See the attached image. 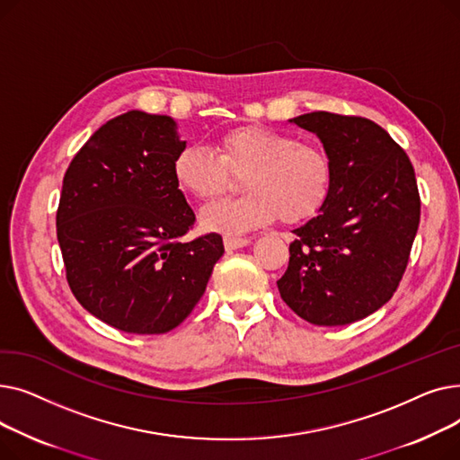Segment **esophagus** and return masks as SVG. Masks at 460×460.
<instances>
[{
    "label": "esophagus",
    "instance_id": "esophagus-1",
    "mask_svg": "<svg viewBox=\"0 0 460 460\" xmlns=\"http://www.w3.org/2000/svg\"><path fill=\"white\" fill-rule=\"evenodd\" d=\"M252 243L250 238H243V236H224V244L226 250H238V248H244Z\"/></svg>",
    "mask_w": 460,
    "mask_h": 460
}]
</instances>
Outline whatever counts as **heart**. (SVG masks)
Here are the masks:
<instances>
[{
    "label": "heart",
    "mask_w": 460,
    "mask_h": 460,
    "mask_svg": "<svg viewBox=\"0 0 460 460\" xmlns=\"http://www.w3.org/2000/svg\"><path fill=\"white\" fill-rule=\"evenodd\" d=\"M243 177V198L217 201L201 210V226L231 234L272 224L304 222L326 203L333 162L317 141L262 125H240L216 139V153L188 145L173 160V179L191 198L210 201Z\"/></svg>",
    "instance_id": "obj_1"
}]
</instances>
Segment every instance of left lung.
I'll use <instances>...</instances> for the list:
<instances>
[{
  "label": "left lung",
  "instance_id": "obj_1",
  "mask_svg": "<svg viewBox=\"0 0 460 460\" xmlns=\"http://www.w3.org/2000/svg\"><path fill=\"white\" fill-rule=\"evenodd\" d=\"M291 123L319 136L333 182L319 216L293 231L279 295L311 324H350L388 302L402 279L421 210L414 167L366 117L313 111Z\"/></svg>",
  "mask_w": 460,
  "mask_h": 460
}]
</instances>
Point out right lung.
Wrapping results in <instances>:
<instances>
[{"label":"right lung","instance_id":"add662e5","mask_svg":"<svg viewBox=\"0 0 460 460\" xmlns=\"http://www.w3.org/2000/svg\"><path fill=\"white\" fill-rule=\"evenodd\" d=\"M184 147L172 117L132 110L96 130L65 173L56 222L68 287L120 332L179 326L224 255L217 233L182 240L196 222L173 179Z\"/></svg>","mask_w":460,"mask_h":460}]
</instances>
